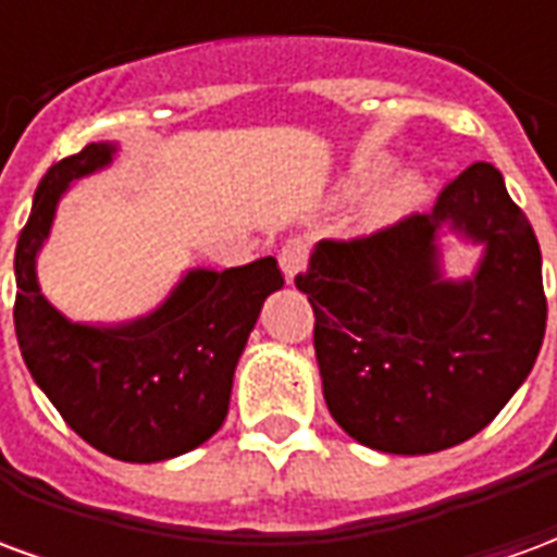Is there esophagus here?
Masks as SVG:
<instances>
[{
  "label": "esophagus",
  "instance_id": "obj_1",
  "mask_svg": "<svg viewBox=\"0 0 557 557\" xmlns=\"http://www.w3.org/2000/svg\"><path fill=\"white\" fill-rule=\"evenodd\" d=\"M310 262V244L307 238H289V242L280 247V268L286 280H295V274H301L304 268Z\"/></svg>",
  "mask_w": 557,
  "mask_h": 557
}]
</instances>
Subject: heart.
<instances>
[{
  "label": "heart",
  "instance_id": "obj_1",
  "mask_svg": "<svg viewBox=\"0 0 557 557\" xmlns=\"http://www.w3.org/2000/svg\"><path fill=\"white\" fill-rule=\"evenodd\" d=\"M370 178V170H361L358 175H355V182H367ZM420 194V178L418 175H411V172H406V175H399L397 182L387 187L385 194H382V199H379V214L382 218H394V214H399V211H406V208L418 199Z\"/></svg>",
  "mask_w": 557,
  "mask_h": 557
}]
</instances>
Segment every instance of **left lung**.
Segmentation results:
<instances>
[{
	"label": "left lung",
	"instance_id": "left-lung-1",
	"mask_svg": "<svg viewBox=\"0 0 557 557\" xmlns=\"http://www.w3.org/2000/svg\"><path fill=\"white\" fill-rule=\"evenodd\" d=\"M444 222L487 242L474 281L437 277L431 242ZM295 286L313 307L327 409L385 454H435L478 435L525 382L546 334L537 235L483 160L423 214L325 238Z\"/></svg>",
	"mask_w": 557,
	"mask_h": 557
}]
</instances>
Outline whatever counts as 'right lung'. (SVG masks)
<instances>
[{
	"label": "right lung",
	"instance_id": "add662e5",
	"mask_svg": "<svg viewBox=\"0 0 557 557\" xmlns=\"http://www.w3.org/2000/svg\"><path fill=\"white\" fill-rule=\"evenodd\" d=\"M107 143L53 163L20 230L14 331L32 379L83 442L122 462H160L208 442L230 411L232 375L262 301L283 286L265 256L226 271H190L158 313L125 327L71 325L44 301L35 253L71 178L98 170Z\"/></svg>",
	"mask_w": 557,
	"mask_h": 557
}]
</instances>
